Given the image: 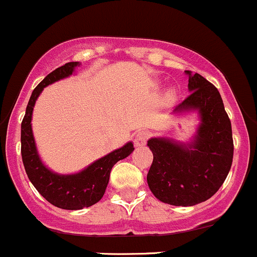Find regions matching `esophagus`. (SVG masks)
<instances>
[{
	"label": "esophagus",
	"mask_w": 257,
	"mask_h": 257,
	"mask_svg": "<svg viewBox=\"0 0 257 257\" xmlns=\"http://www.w3.org/2000/svg\"><path fill=\"white\" fill-rule=\"evenodd\" d=\"M148 139H149V133L147 131H139L134 137V143H136L137 147H141V145L147 143Z\"/></svg>",
	"instance_id": "esophagus-1"
}]
</instances>
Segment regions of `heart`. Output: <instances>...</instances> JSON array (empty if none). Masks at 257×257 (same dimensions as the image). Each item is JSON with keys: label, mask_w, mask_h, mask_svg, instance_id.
Listing matches in <instances>:
<instances>
[{"label": "heart", "mask_w": 257, "mask_h": 257, "mask_svg": "<svg viewBox=\"0 0 257 257\" xmlns=\"http://www.w3.org/2000/svg\"><path fill=\"white\" fill-rule=\"evenodd\" d=\"M168 100H169V102H174L175 100V93L174 92H169L168 93Z\"/></svg>", "instance_id": "obj_1"}]
</instances>
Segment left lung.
Here are the masks:
<instances>
[{
  "label": "left lung",
  "mask_w": 257,
  "mask_h": 257,
  "mask_svg": "<svg viewBox=\"0 0 257 257\" xmlns=\"http://www.w3.org/2000/svg\"><path fill=\"white\" fill-rule=\"evenodd\" d=\"M190 95L173 114L196 112L199 125L190 142L167 137L150 138L153 163L147 181L158 200L193 206L208 200L230 172L234 155L231 121L219 90L198 73L185 71Z\"/></svg>",
  "instance_id": "obj_1"
}]
</instances>
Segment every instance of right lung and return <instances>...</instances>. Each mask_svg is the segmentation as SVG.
<instances>
[{
	"label": "right lung",
	"instance_id": "add662e5",
	"mask_svg": "<svg viewBox=\"0 0 257 257\" xmlns=\"http://www.w3.org/2000/svg\"><path fill=\"white\" fill-rule=\"evenodd\" d=\"M79 66V62H69L49 73L32 92L21 124V154L28 179L48 203L66 210H80L98 203L104 195L113 165L134 150L133 143L128 142L74 174L54 173L41 160L31 123L36 100L47 85L72 76Z\"/></svg>",
	"mask_w": 257,
	"mask_h": 257
}]
</instances>
